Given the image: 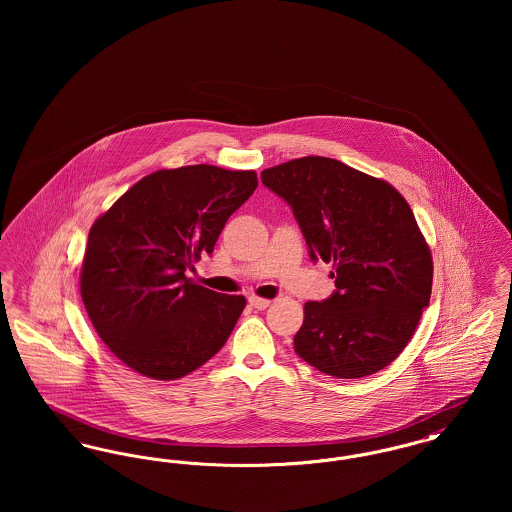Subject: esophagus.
<instances>
[{
  "instance_id": "34e87169",
  "label": "esophagus",
  "mask_w": 512,
  "mask_h": 512,
  "mask_svg": "<svg viewBox=\"0 0 512 512\" xmlns=\"http://www.w3.org/2000/svg\"><path fill=\"white\" fill-rule=\"evenodd\" d=\"M270 303H272V301L265 299V297H257V295H251V297H249V305L255 307V309H261V311L267 309Z\"/></svg>"
}]
</instances>
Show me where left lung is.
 <instances>
[{"label": "left lung", "mask_w": 512, "mask_h": 512, "mask_svg": "<svg viewBox=\"0 0 512 512\" xmlns=\"http://www.w3.org/2000/svg\"><path fill=\"white\" fill-rule=\"evenodd\" d=\"M301 226L311 259L332 263L336 292L307 301L295 353L334 378L393 363L430 303L434 263L405 197L382 178L328 157L261 172Z\"/></svg>", "instance_id": "obj_1"}]
</instances>
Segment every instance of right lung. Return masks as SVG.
<instances>
[{
	"instance_id": "add662e5",
	"label": "right lung",
	"mask_w": 512,
	"mask_h": 512,
	"mask_svg": "<svg viewBox=\"0 0 512 512\" xmlns=\"http://www.w3.org/2000/svg\"><path fill=\"white\" fill-rule=\"evenodd\" d=\"M255 188V171L161 169L92 224L80 295L99 338L128 368L178 380L230 338L244 295L207 290L184 272L213 253L224 222Z\"/></svg>"
}]
</instances>
